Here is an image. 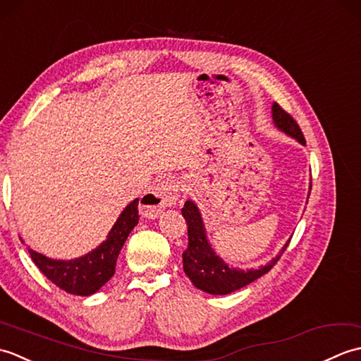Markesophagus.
<instances>
[{
    "label": "esophagus",
    "mask_w": 361,
    "mask_h": 361,
    "mask_svg": "<svg viewBox=\"0 0 361 361\" xmlns=\"http://www.w3.org/2000/svg\"><path fill=\"white\" fill-rule=\"evenodd\" d=\"M178 183L175 180H161L158 185L153 188V190L142 195L141 209L150 214V216H157V214L163 208H166V206H173L176 203V200H178Z\"/></svg>",
    "instance_id": "34e87169"
}]
</instances>
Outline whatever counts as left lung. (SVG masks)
<instances>
[{"label":"left lung","instance_id":"left-lung-1","mask_svg":"<svg viewBox=\"0 0 361 361\" xmlns=\"http://www.w3.org/2000/svg\"><path fill=\"white\" fill-rule=\"evenodd\" d=\"M273 121L282 132L296 137L301 144H305V137L298 122L291 118L290 113H287L276 102L273 104ZM181 212L183 217L186 219L189 237L188 248L183 252V268H185V273L189 276L194 286L206 291V293L229 295L235 290L248 286V283L259 279L260 276L271 270L290 243L288 240L279 256H276L271 262L257 268V270H235V268H229L212 251L208 239H206L202 216L197 206L192 202H186Z\"/></svg>","mask_w":361,"mask_h":361}]
</instances>
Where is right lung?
<instances>
[{
	"label": "right lung",
	"mask_w": 361,
	"mask_h": 361,
	"mask_svg": "<svg viewBox=\"0 0 361 361\" xmlns=\"http://www.w3.org/2000/svg\"><path fill=\"white\" fill-rule=\"evenodd\" d=\"M137 202L140 200L136 198L122 211L106 240L83 257L74 260H54L27 248L30 259L40 268L46 278L56 283L59 288L65 290L66 293L79 296L96 293L114 274L119 252L124 247L128 234L137 225V220H140Z\"/></svg>",
	"instance_id": "add662e5"
}]
</instances>
